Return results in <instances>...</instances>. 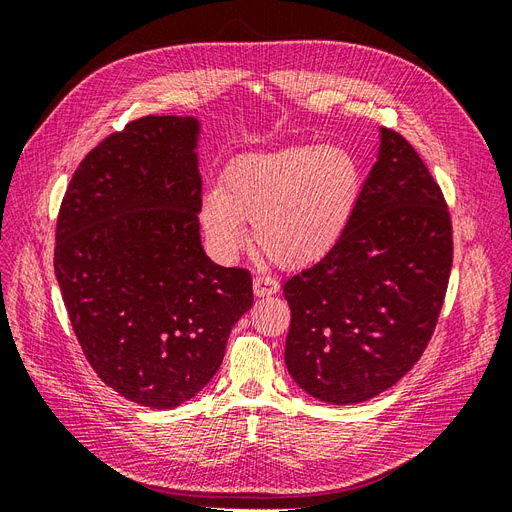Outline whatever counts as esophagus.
<instances>
[{
	"label": "esophagus",
	"instance_id": "obj_1",
	"mask_svg": "<svg viewBox=\"0 0 512 512\" xmlns=\"http://www.w3.org/2000/svg\"><path fill=\"white\" fill-rule=\"evenodd\" d=\"M280 290V282L275 280L271 275H256L254 277V294L256 297H271Z\"/></svg>",
	"mask_w": 512,
	"mask_h": 512
}]
</instances>
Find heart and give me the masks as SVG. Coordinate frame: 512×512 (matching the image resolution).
Returning a JSON list of instances; mask_svg holds the SVG:
<instances>
[{"label":"heart","mask_w":512,"mask_h":512,"mask_svg":"<svg viewBox=\"0 0 512 512\" xmlns=\"http://www.w3.org/2000/svg\"><path fill=\"white\" fill-rule=\"evenodd\" d=\"M361 192V168L342 147L294 145L230 162L203 198V228L224 256L250 239L286 267L307 265L342 239Z\"/></svg>","instance_id":"1"}]
</instances>
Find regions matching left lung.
<instances>
[{"label":"left lung","instance_id":"left-lung-1","mask_svg":"<svg viewBox=\"0 0 512 512\" xmlns=\"http://www.w3.org/2000/svg\"><path fill=\"white\" fill-rule=\"evenodd\" d=\"M451 267L453 222L440 185L404 136L382 128L342 239L284 284L294 382L333 406L391 389L436 331Z\"/></svg>","mask_w":512,"mask_h":512}]
</instances>
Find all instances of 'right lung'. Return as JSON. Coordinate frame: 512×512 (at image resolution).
Here are the masks:
<instances>
[{
  "label": "right lung",
  "mask_w": 512,
  "mask_h": 512,
  "mask_svg": "<svg viewBox=\"0 0 512 512\" xmlns=\"http://www.w3.org/2000/svg\"><path fill=\"white\" fill-rule=\"evenodd\" d=\"M194 117L147 115L91 149L61 200L53 267L76 339L121 397L168 410L220 369L252 275L200 245Z\"/></svg>",
  "instance_id": "add662e5"
}]
</instances>
